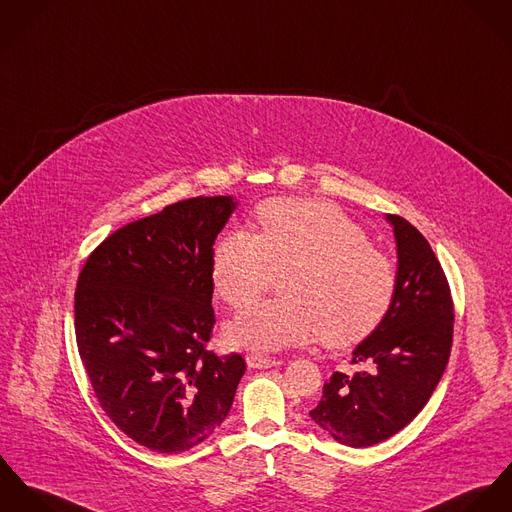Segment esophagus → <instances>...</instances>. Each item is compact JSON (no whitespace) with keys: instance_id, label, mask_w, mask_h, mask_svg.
I'll return each mask as SVG.
<instances>
[{"instance_id":"34e87169","label":"esophagus","mask_w":512,"mask_h":512,"mask_svg":"<svg viewBox=\"0 0 512 512\" xmlns=\"http://www.w3.org/2000/svg\"><path fill=\"white\" fill-rule=\"evenodd\" d=\"M245 361H247V365L251 367V369H269V367H277V365H281L283 361L281 359H271V357H263V355H247L245 357Z\"/></svg>"}]
</instances>
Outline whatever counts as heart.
<instances>
[{
    "mask_svg": "<svg viewBox=\"0 0 512 512\" xmlns=\"http://www.w3.org/2000/svg\"><path fill=\"white\" fill-rule=\"evenodd\" d=\"M259 231H231L212 251L214 290L241 310L281 275V298L261 302L226 328L233 345L279 351L322 340L334 347L371 336L397 294L395 261L324 200L273 198L257 208Z\"/></svg>",
    "mask_w": 512,
    "mask_h": 512,
    "instance_id": "b5f03b06",
    "label": "heart"
}]
</instances>
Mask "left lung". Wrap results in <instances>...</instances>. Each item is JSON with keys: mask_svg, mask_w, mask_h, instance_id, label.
<instances>
[{"mask_svg": "<svg viewBox=\"0 0 512 512\" xmlns=\"http://www.w3.org/2000/svg\"><path fill=\"white\" fill-rule=\"evenodd\" d=\"M397 241V294L383 324L361 341L351 363L371 371L334 373L310 410L336 442L375 446L402 430L438 387L452 351L454 302L444 269L426 237L387 216Z\"/></svg>", "mask_w": 512, "mask_h": 512, "instance_id": "1", "label": "left lung"}]
</instances>
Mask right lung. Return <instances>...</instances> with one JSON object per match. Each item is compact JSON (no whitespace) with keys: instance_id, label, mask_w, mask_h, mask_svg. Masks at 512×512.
I'll return each instance as SVG.
<instances>
[{"instance_id":"obj_1","label":"right lung","mask_w":512,"mask_h":512,"mask_svg":"<svg viewBox=\"0 0 512 512\" xmlns=\"http://www.w3.org/2000/svg\"><path fill=\"white\" fill-rule=\"evenodd\" d=\"M237 202L198 196L131 222L88 257L74 292L82 365L104 412L137 444L186 452L226 420L245 373L206 349L212 251Z\"/></svg>"}]
</instances>
